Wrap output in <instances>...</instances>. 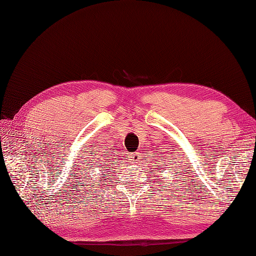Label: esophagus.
I'll return each instance as SVG.
<instances>
[{
	"label": "esophagus",
	"instance_id": "obj_1",
	"mask_svg": "<svg viewBox=\"0 0 256 256\" xmlns=\"http://www.w3.org/2000/svg\"><path fill=\"white\" fill-rule=\"evenodd\" d=\"M140 154H141L140 152H133V153L130 154V158H131V161L136 162L138 158H140Z\"/></svg>",
	"mask_w": 256,
	"mask_h": 256
}]
</instances>
